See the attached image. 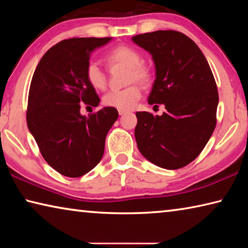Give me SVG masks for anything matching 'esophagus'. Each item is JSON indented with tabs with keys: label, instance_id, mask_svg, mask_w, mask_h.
Here are the masks:
<instances>
[{
	"label": "esophagus",
	"instance_id": "esophagus-1",
	"mask_svg": "<svg viewBox=\"0 0 248 248\" xmlns=\"http://www.w3.org/2000/svg\"><path fill=\"white\" fill-rule=\"evenodd\" d=\"M127 110H123V109H118V114L121 116V115H124V114H127Z\"/></svg>",
	"mask_w": 248,
	"mask_h": 248
}]
</instances>
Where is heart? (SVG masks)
<instances>
[{
	"label": "heart",
	"instance_id": "b5f03b06",
	"mask_svg": "<svg viewBox=\"0 0 248 248\" xmlns=\"http://www.w3.org/2000/svg\"><path fill=\"white\" fill-rule=\"evenodd\" d=\"M105 59L109 65H123L128 69L127 83L138 82L142 85H148L152 81V71L142 62L141 53L130 46H117L106 54ZM85 78L95 90L100 91L106 87V73L94 61H90L86 64ZM141 96V87L138 84H131L125 89L108 92L104 95L103 104L108 107L128 110L136 106Z\"/></svg>",
	"mask_w": 248,
	"mask_h": 248
}]
</instances>
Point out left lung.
Instances as JSON below:
<instances>
[{
  "instance_id": "obj_1",
  "label": "left lung",
  "mask_w": 248,
  "mask_h": 248,
  "mask_svg": "<svg viewBox=\"0 0 248 248\" xmlns=\"http://www.w3.org/2000/svg\"><path fill=\"white\" fill-rule=\"evenodd\" d=\"M132 40L152 54L155 63L156 78L148 102L164 104L166 109L162 116L137 112L138 148L162 169H182L198 156L215 131L216 79L198 46L183 32L156 31Z\"/></svg>"
}]
</instances>
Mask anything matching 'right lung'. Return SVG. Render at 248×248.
Returning <instances> with one entry per match:
<instances>
[{
	"label": "right lung",
	"mask_w": 248,
	"mask_h": 248,
	"mask_svg": "<svg viewBox=\"0 0 248 248\" xmlns=\"http://www.w3.org/2000/svg\"><path fill=\"white\" fill-rule=\"evenodd\" d=\"M71 38L50 48L32 75L28 94L27 125L45 161L66 177H81L98 164L105 139L118 118L114 107L89 117L81 105L98 106L100 99L85 78L91 52L110 41Z\"/></svg>",
	"instance_id": "right-lung-1"
}]
</instances>
